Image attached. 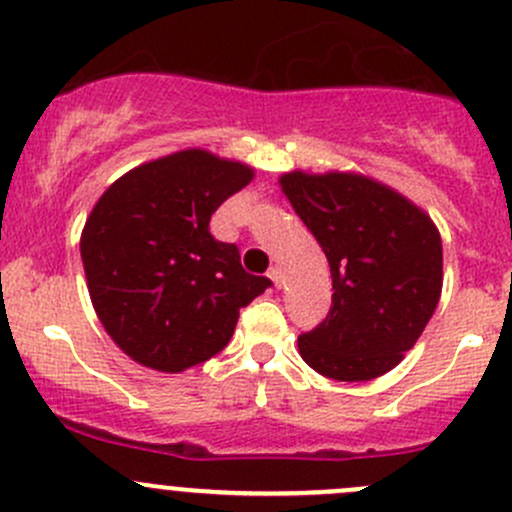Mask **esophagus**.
Returning <instances> with one entry per match:
<instances>
[{"label": "esophagus", "instance_id": "34e87169", "mask_svg": "<svg viewBox=\"0 0 512 512\" xmlns=\"http://www.w3.org/2000/svg\"><path fill=\"white\" fill-rule=\"evenodd\" d=\"M267 277L272 279L274 287H282V272H279V267H270V272H267Z\"/></svg>", "mask_w": 512, "mask_h": 512}]
</instances>
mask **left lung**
Returning <instances> with one entry per match:
<instances>
[{
	"mask_svg": "<svg viewBox=\"0 0 512 512\" xmlns=\"http://www.w3.org/2000/svg\"><path fill=\"white\" fill-rule=\"evenodd\" d=\"M282 191L324 250L331 309L299 336L309 368L363 383L395 368L441 294V238L405 196L358 174L282 176Z\"/></svg>",
	"mask_w": 512,
	"mask_h": 512,
	"instance_id": "obj_1",
	"label": "left lung"
}]
</instances>
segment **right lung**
<instances>
[{
	"label": "right lung",
	"instance_id": "obj_1",
	"mask_svg": "<svg viewBox=\"0 0 512 512\" xmlns=\"http://www.w3.org/2000/svg\"><path fill=\"white\" fill-rule=\"evenodd\" d=\"M250 179V166L186 149L127 171L95 203L80 257L102 326L132 360L181 373L213 358L272 287L211 235V215Z\"/></svg>",
	"mask_w": 512,
	"mask_h": 512
}]
</instances>
